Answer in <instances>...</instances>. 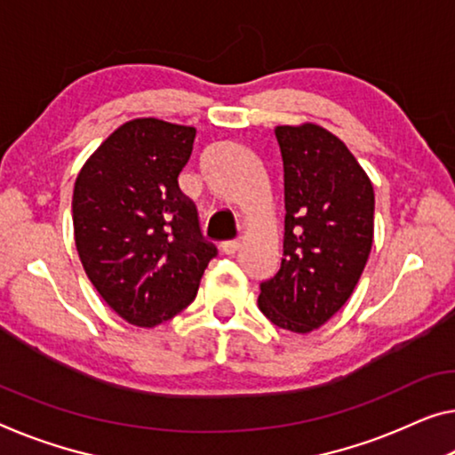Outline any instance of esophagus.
<instances>
[{
  "instance_id": "1",
  "label": "esophagus",
  "mask_w": 455,
  "mask_h": 455,
  "mask_svg": "<svg viewBox=\"0 0 455 455\" xmlns=\"http://www.w3.org/2000/svg\"><path fill=\"white\" fill-rule=\"evenodd\" d=\"M237 248H240V242L237 240H226L220 243V250L223 251V254H235Z\"/></svg>"
}]
</instances>
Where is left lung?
I'll return each mask as SVG.
<instances>
[{
  "mask_svg": "<svg viewBox=\"0 0 455 455\" xmlns=\"http://www.w3.org/2000/svg\"><path fill=\"white\" fill-rule=\"evenodd\" d=\"M284 172L281 268L258 307L276 327L307 333L333 317L358 284L374 237V188L339 138L319 125L275 130Z\"/></svg>",
  "mask_w": 455,
  "mask_h": 455,
  "instance_id": "obj_1",
  "label": "left lung"
}]
</instances>
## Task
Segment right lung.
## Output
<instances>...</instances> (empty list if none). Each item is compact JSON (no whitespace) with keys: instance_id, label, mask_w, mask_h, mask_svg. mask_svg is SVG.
<instances>
[{"instance_id":"right-lung-1","label":"right lung","mask_w":455,"mask_h":455,"mask_svg":"<svg viewBox=\"0 0 455 455\" xmlns=\"http://www.w3.org/2000/svg\"><path fill=\"white\" fill-rule=\"evenodd\" d=\"M195 134L155 117L125 122L76 177L73 226L83 268L128 323L155 327L183 311L218 256L179 187Z\"/></svg>"}]
</instances>
